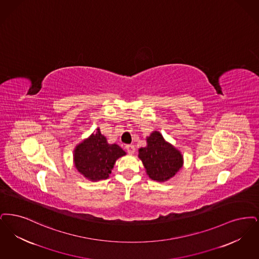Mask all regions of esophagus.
I'll use <instances>...</instances> for the list:
<instances>
[{
    "label": "esophagus",
    "mask_w": 259,
    "mask_h": 259,
    "mask_svg": "<svg viewBox=\"0 0 259 259\" xmlns=\"http://www.w3.org/2000/svg\"><path fill=\"white\" fill-rule=\"evenodd\" d=\"M125 149H126V151H127L128 154H134L135 152V148L134 145H126Z\"/></svg>",
    "instance_id": "1"
}]
</instances>
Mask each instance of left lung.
Instances as JSON below:
<instances>
[{
	"mask_svg": "<svg viewBox=\"0 0 259 259\" xmlns=\"http://www.w3.org/2000/svg\"><path fill=\"white\" fill-rule=\"evenodd\" d=\"M146 141V147L138 150V158L141 159L149 178L163 183L174 177L184 164L180 151L157 131L147 136Z\"/></svg>",
	"mask_w": 259,
	"mask_h": 259,
	"instance_id": "8db88e82",
	"label": "left lung"
}]
</instances>
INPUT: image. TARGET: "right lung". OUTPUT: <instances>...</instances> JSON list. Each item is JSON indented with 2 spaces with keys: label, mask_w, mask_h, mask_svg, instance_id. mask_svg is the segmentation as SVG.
<instances>
[{
  "label": "right lung",
  "mask_w": 259,
  "mask_h": 259,
  "mask_svg": "<svg viewBox=\"0 0 259 259\" xmlns=\"http://www.w3.org/2000/svg\"><path fill=\"white\" fill-rule=\"evenodd\" d=\"M126 155L117 144H109L98 127L73 150V163L84 178L92 182L107 179L116 160Z\"/></svg>",
  "instance_id": "obj_1"
}]
</instances>
